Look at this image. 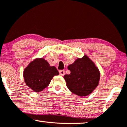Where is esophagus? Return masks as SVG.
<instances>
[{
    "mask_svg": "<svg viewBox=\"0 0 127 127\" xmlns=\"http://www.w3.org/2000/svg\"><path fill=\"white\" fill-rule=\"evenodd\" d=\"M59 74L60 75L63 76L65 74V71L64 70H60L59 71Z\"/></svg>",
    "mask_w": 127,
    "mask_h": 127,
    "instance_id": "1",
    "label": "esophagus"
}]
</instances>
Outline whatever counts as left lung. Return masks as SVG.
Returning a JSON list of instances; mask_svg holds the SVG:
<instances>
[{
  "instance_id": "left-lung-1",
  "label": "left lung",
  "mask_w": 127,
  "mask_h": 127,
  "mask_svg": "<svg viewBox=\"0 0 127 127\" xmlns=\"http://www.w3.org/2000/svg\"><path fill=\"white\" fill-rule=\"evenodd\" d=\"M67 68L71 73L65 75L64 78L68 89L77 96L89 95L99 85L100 71L87 55L77 58Z\"/></svg>"
}]
</instances>
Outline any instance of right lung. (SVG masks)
<instances>
[{
	"label": "right lung",
	"instance_id": "right-lung-1",
	"mask_svg": "<svg viewBox=\"0 0 127 127\" xmlns=\"http://www.w3.org/2000/svg\"><path fill=\"white\" fill-rule=\"evenodd\" d=\"M59 72L55 66H50L43 58H36L25 67L23 77L26 85L35 92H40L49 85Z\"/></svg>",
	"mask_w": 127,
	"mask_h": 127
}]
</instances>
